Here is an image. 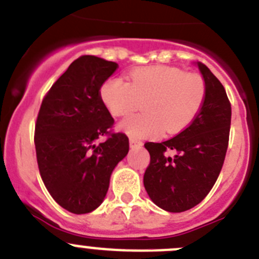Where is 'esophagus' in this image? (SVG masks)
<instances>
[{
	"label": "esophagus",
	"instance_id": "obj_1",
	"mask_svg": "<svg viewBox=\"0 0 259 259\" xmlns=\"http://www.w3.org/2000/svg\"><path fill=\"white\" fill-rule=\"evenodd\" d=\"M130 146L131 148H141L142 142L137 139H130Z\"/></svg>",
	"mask_w": 259,
	"mask_h": 259
}]
</instances>
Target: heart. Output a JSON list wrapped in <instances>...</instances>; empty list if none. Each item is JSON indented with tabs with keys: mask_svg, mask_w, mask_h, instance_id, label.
Masks as SVG:
<instances>
[{
	"mask_svg": "<svg viewBox=\"0 0 259 259\" xmlns=\"http://www.w3.org/2000/svg\"><path fill=\"white\" fill-rule=\"evenodd\" d=\"M104 105L113 117H123L144 103L145 113L127 117L118 124L135 139L176 134L193 122L205 99V83L198 74L170 66H148L130 73V82L109 78L100 90Z\"/></svg>",
	"mask_w": 259,
	"mask_h": 259,
	"instance_id": "heart-1",
	"label": "heart"
}]
</instances>
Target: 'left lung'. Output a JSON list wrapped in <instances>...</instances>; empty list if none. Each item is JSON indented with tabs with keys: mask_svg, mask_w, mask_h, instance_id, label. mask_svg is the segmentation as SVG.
<instances>
[{
	"mask_svg": "<svg viewBox=\"0 0 259 259\" xmlns=\"http://www.w3.org/2000/svg\"><path fill=\"white\" fill-rule=\"evenodd\" d=\"M205 83V99L191 124L163 142H146L150 164L144 186L154 204L180 213L208 195L224 165L229 145L231 105L225 87L208 66L196 63ZM173 151L175 155L165 154Z\"/></svg>",
	"mask_w": 259,
	"mask_h": 259,
	"instance_id": "1",
	"label": "left lung"
}]
</instances>
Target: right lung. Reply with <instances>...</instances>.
I'll return each instance as SVG.
<instances>
[{"label":"right lung","mask_w":259,"mask_h":259,"mask_svg":"<svg viewBox=\"0 0 259 259\" xmlns=\"http://www.w3.org/2000/svg\"><path fill=\"white\" fill-rule=\"evenodd\" d=\"M117 63L84 55L73 61L42 101L34 145L42 181L54 200L74 214L105 199L114 168L130 150L124 134H110L114 119L100 96ZM103 136L108 139L96 144Z\"/></svg>","instance_id":"add662e5"}]
</instances>
